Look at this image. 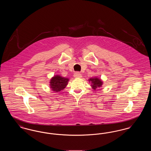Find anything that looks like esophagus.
Wrapping results in <instances>:
<instances>
[{"label":"esophagus","mask_w":151,"mask_h":151,"mask_svg":"<svg viewBox=\"0 0 151 151\" xmlns=\"http://www.w3.org/2000/svg\"><path fill=\"white\" fill-rule=\"evenodd\" d=\"M73 76L75 78H81L82 77V75L79 72H75L73 75Z\"/></svg>","instance_id":"1"}]
</instances>
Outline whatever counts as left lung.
I'll return each mask as SVG.
<instances>
[{
    "label": "left lung",
    "mask_w": 151,
    "mask_h": 151,
    "mask_svg": "<svg viewBox=\"0 0 151 151\" xmlns=\"http://www.w3.org/2000/svg\"><path fill=\"white\" fill-rule=\"evenodd\" d=\"M88 81L89 83L91 82V86L94 91L97 88H100L101 87H102L103 84V82L102 80L100 79L99 78H97V77L91 78L89 79Z\"/></svg>",
    "instance_id": "obj_1"
}]
</instances>
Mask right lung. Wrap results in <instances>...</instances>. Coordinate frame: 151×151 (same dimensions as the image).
Instances as JSON below:
<instances>
[{
	"instance_id": "add662e5",
	"label": "right lung",
	"mask_w": 151,
	"mask_h": 151,
	"mask_svg": "<svg viewBox=\"0 0 151 151\" xmlns=\"http://www.w3.org/2000/svg\"><path fill=\"white\" fill-rule=\"evenodd\" d=\"M69 79L60 75H55L50 79V88L53 92L57 93L63 90L68 84Z\"/></svg>"
}]
</instances>
